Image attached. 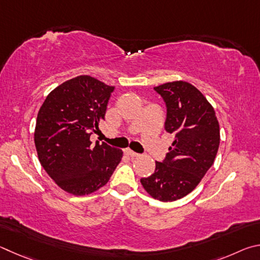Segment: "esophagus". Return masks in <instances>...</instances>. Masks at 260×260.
Masks as SVG:
<instances>
[{
  "label": "esophagus",
  "instance_id": "obj_1",
  "mask_svg": "<svg viewBox=\"0 0 260 260\" xmlns=\"http://www.w3.org/2000/svg\"><path fill=\"white\" fill-rule=\"evenodd\" d=\"M124 152H125V154H126L127 156H131V157H138V156H139L138 153L131 151V149H125Z\"/></svg>",
  "mask_w": 260,
  "mask_h": 260
}]
</instances>
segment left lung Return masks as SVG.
<instances>
[{
  "label": "left lung",
  "mask_w": 260,
  "mask_h": 260,
  "mask_svg": "<svg viewBox=\"0 0 260 260\" xmlns=\"http://www.w3.org/2000/svg\"><path fill=\"white\" fill-rule=\"evenodd\" d=\"M154 90L166 102L165 127L174 140L166 160L156 161L154 174L140 183L153 199L171 202L192 192L213 165L219 123L211 104L188 82H168Z\"/></svg>",
  "instance_id": "8db88e82"
}]
</instances>
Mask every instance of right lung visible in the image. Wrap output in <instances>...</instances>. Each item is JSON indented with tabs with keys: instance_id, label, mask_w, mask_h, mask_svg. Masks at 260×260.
Returning <instances> with one entry per match:
<instances>
[{
	"instance_id": "add662e5",
	"label": "right lung",
	"mask_w": 260,
	"mask_h": 260,
	"mask_svg": "<svg viewBox=\"0 0 260 260\" xmlns=\"http://www.w3.org/2000/svg\"><path fill=\"white\" fill-rule=\"evenodd\" d=\"M114 86L89 75L58 85L41 106L34 142L41 166L65 192L82 197L108 183L121 162L122 149L90 136L99 133Z\"/></svg>"
}]
</instances>
